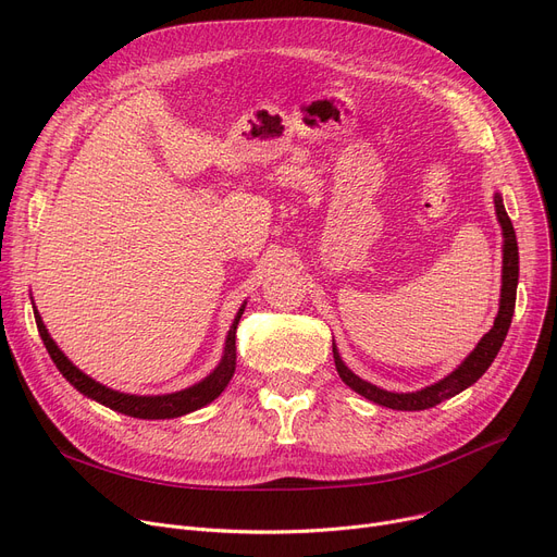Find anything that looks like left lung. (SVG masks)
I'll use <instances>...</instances> for the list:
<instances>
[{
  "label": "left lung",
  "instance_id": "8db88e82",
  "mask_svg": "<svg viewBox=\"0 0 557 557\" xmlns=\"http://www.w3.org/2000/svg\"><path fill=\"white\" fill-rule=\"evenodd\" d=\"M494 210L496 219H499L502 232H504V271H502V300H499V313L494 318L492 330L479 341V345L472 349L470 355L465 357V361L449 372L445 379H441L437 384H431L422 391L416 393H391L384 388H376L374 384L366 382L359 374L349 370L336 349V343H332L334 349V363L338 370V376L343 382L359 393L361 397L393 408V411H424V408H431L435 404H441L465 388H470L476 384L483 376V372L492 366V361L499 355V349L506 341V334L512 323V313H515V300H517V282H519V250H517V237H515V227L506 214L504 208V198L502 194H494Z\"/></svg>",
  "mask_w": 557,
  "mask_h": 557
}]
</instances>
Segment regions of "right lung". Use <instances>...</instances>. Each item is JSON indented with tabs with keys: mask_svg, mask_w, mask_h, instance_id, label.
<instances>
[{
	"mask_svg": "<svg viewBox=\"0 0 557 557\" xmlns=\"http://www.w3.org/2000/svg\"><path fill=\"white\" fill-rule=\"evenodd\" d=\"M246 309V302L239 307L237 315H234V323L225 336V347H223V357L219 361V366L200 379L198 384L185 388V391H175V393H166V395H131V393H120L112 391L99 382H95L92 376H87L83 370H78L65 355L63 349L55 345V341L49 336L42 318L34 305V315H36V325L40 332V338L47 347V352L51 357V361L55 363V368L61 370V374L67 379V382L83 393L85 397H90L116 413H124L131 418H139V420H171V418H181L187 416L191 411H198V408L208 406L210 401H214L225 386L230 384V379L234 374V368H237V345H234V334H237V325L239 318Z\"/></svg>",
	"mask_w": 557,
	"mask_h": 557,
	"instance_id": "1",
	"label": "right lung"
}]
</instances>
